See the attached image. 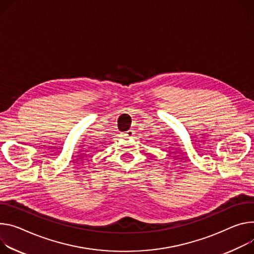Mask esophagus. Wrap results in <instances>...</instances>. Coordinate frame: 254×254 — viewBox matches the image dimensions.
<instances>
[{"label":"esophagus","instance_id":"obj_1","mask_svg":"<svg viewBox=\"0 0 254 254\" xmlns=\"http://www.w3.org/2000/svg\"><path fill=\"white\" fill-rule=\"evenodd\" d=\"M133 134H134V131H133L132 129H129V130L126 131L123 135H124L125 137H127V139H128V137H131Z\"/></svg>","mask_w":254,"mask_h":254}]
</instances>
